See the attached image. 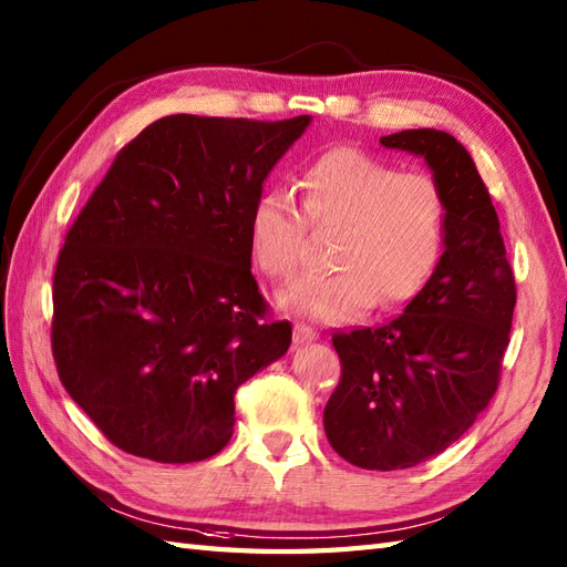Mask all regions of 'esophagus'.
<instances>
[{
	"label": "esophagus",
	"mask_w": 567,
	"mask_h": 567,
	"mask_svg": "<svg viewBox=\"0 0 567 567\" xmlns=\"http://www.w3.org/2000/svg\"><path fill=\"white\" fill-rule=\"evenodd\" d=\"M317 339V331L309 323H295V343H309Z\"/></svg>",
	"instance_id": "esophagus-1"
}]
</instances>
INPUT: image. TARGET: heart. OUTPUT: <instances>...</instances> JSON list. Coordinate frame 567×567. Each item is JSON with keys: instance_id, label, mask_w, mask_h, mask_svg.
I'll use <instances>...</instances> for the list:
<instances>
[{"instance_id": "heart-1", "label": "heart", "mask_w": 567, "mask_h": 567, "mask_svg": "<svg viewBox=\"0 0 567 567\" xmlns=\"http://www.w3.org/2000/svg\"><path fill=\"white\" fill-rule=\"evenodd\" d=\"M292 195L270 187L252 202L248 250L275 285L305 268L310 226L336 234L329 268L280 295V302L321 321H351L370 307L414 299L436 270L445 234V199L436 177L400 167L360 148H331L309 161ZM306 216L302 217L301 214Z\"/></svg>"}]
</instances>
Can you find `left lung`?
<instances>
[{"instance_id": "left-lung-1", "label": "left lung", "mask_w": 567, "mask_h": 567, "mask_svg": "<svg viewBox=\"0 0 567 567\" xmlns=\"http://www.w3.org/2000/svg\"><path fill=\"white\" fill-rule=\"evenodd\" d=\"M380 143L429 163L445 199V250L400 317L333 333L341 380L323 409V429L343 461L402 470L443 453L492 402L516 285L497 212L463 143L436 128L400 131Z\"/></svg>"}]
</instances>
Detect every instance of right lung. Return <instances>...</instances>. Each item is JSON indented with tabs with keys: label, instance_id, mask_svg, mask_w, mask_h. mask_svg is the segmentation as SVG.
Returning <instances> with one entry per match:
<instances>
[{
	"label": "right lung",
	"instance_id": "add662e5",
	"mask_svg": "<svg viewBox=\"0 0 567 567\" xmlns=\"http://www.w3.org/2000/svg\"><path fill=\"white\" fill-rule=\"evenodd\" d=\"M311 116L175 114L116 153L53 275L58 378L116 449L195 463L234 433V394L292 323L250 272L248 216Z\"/></svg>",
	"mask_w": 567,
	"mask_h": 567
}]
</instances>
